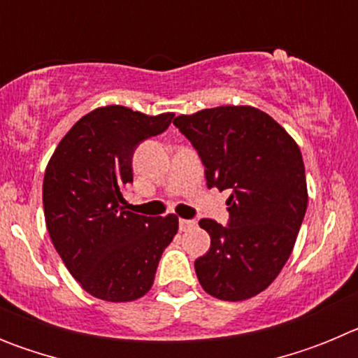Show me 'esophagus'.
Here are the masks:
<instances>
[{"instance_id":"34e87169","label":"esophagus","mask_w":358,"mask_h":358,"mask_svg":"<svg viewBox=\"0 0 358 358\" xmlns=\"http://www.w3.org/2000/svg\"><path fill=\"white\" fill-rule=\"evenodd\" d=\"M195 226V220H186V218H179V229L188 231Z\"/></svg>"}]
</instances>
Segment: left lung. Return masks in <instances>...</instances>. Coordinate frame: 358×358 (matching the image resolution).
Instances as JSON below:
<instances>
[{"mask_svg": "<svg viewBox=\"0 0 358 358\" xmlns=\"http://www.w3.org/2000/svg\"><path fill=\"white\" fill-rule=\"evenodd\" d=\"M197 150L208 188L229 189L227 226L202 218L210 251L195 260L210 296L243 301L267 289L289 260L308 204L301 150L251 106L202 109L173 120Z\"/></svg>", "mask_w": 358, "mask_h": 358, "instance_id": "left-lung-1", "label": "left lung"}]
</instances>
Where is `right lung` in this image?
I'll return each mask as SVG.
<instances>
[{
    "mask_svg": "<svg viewBox=\"0 0 358 358\" xmlns=\"http://www.w3.org/2000/svg\"><path fill=\"white\" fill-rule=\"evenodd\" d=\"M172 113L147 116L107 106L82 116L53 152L43 182L44 218L53 248L85 292L134 301L150 290L176 215L145 217L125 208L132 156L141 141L169 129Z\"/></svg>",
    "mask_w": 358,
    "mask_h": 358,
    "instance_id": "obj_1",
    "label": "right lung"
}]
</instances>
